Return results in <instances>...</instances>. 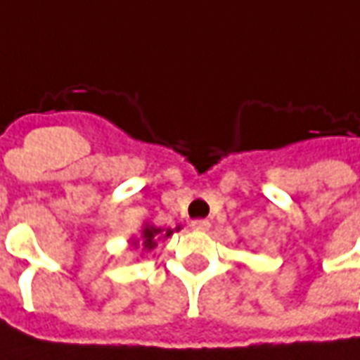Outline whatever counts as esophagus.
<instances>
[{
    "instance_id": "1",
    "label": "esophagus",
    "mask_w": 360,
    "mask_h": 360,
    "mask_svg": "<svg viewBox=\"0 0 360 360\" xmlns=\"http://www.w3.org/2000/svg\"><path fill=\"white\" fill-rule=\"evenodd\" d=\"M191 227L195 231H208L210 229V221L208 219H195V221H191Z\"/></svg>"
}]
</instances>
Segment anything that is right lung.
Masks as SVG:
<instances>
[{
	"mask_svg": "<svg viewBox=\"0 0 360 360\" xmlns=\"http://www.w3.org/2000/svg\"><path fill=\"white\" fill-rule=\"evenodd\" d=\"M175 231H181V226H177L175 229H172V227H169V229H162V227H156L154 224L144 221L141 227V231H139V235H133V237H131V245H133L136 250L150 252V250L156 249L158 241L172 237Z\"/></svg>",
	"mask_w": 360,
	"mask_h": 360,
	"instance_id": "obj_1",
	"label": "right lung"
}]
</instances>
